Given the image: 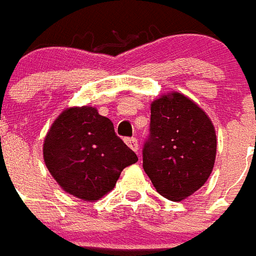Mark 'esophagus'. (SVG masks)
<instances>
[{"label":"esophagus","instance_id":"1","mask_svg":"<svg viewBox=\"0 0 256 256\" xmlns=\"http://www.w3.org/2000/svg\"><path fill=\"white\" fill-rule=\"evenodd\" d=\"M126 143L128 144V147H130L136 154H139V140L136 139V138H126Z\"/></svg>","mask_w":256,"mask_h":256}]
</instances>
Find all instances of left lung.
<instances>
[{"label":"left lung","mask_w":256,"mask_h":256,"mask_svg":"<svg viewBox=\"0 0 256 256\" xmlns=\"http://www.w3.org/2000/svg\"><path fill=\"white\" fill-rule=\"evenodd\" d=\"M216 132L206 113L184 94L151 104L143 168L163 197L180 201L208 180L216 159Z\"/></svg>","instance_id":"8db88e82"}]
</instances>
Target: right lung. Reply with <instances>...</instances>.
Returning <instances> with one entry per match:
<instances>
[{"label": "right lung", "mask_w": 256, "mask_h": 256, "mask_svg": "<svg viewBox=\"0 0 256 256\" xmlns=\"http://www.w3.org/2000/svg\"><path fill=\"white\" fill-rule=\"evenodd\" d=\"M48 172L67 193L94 201L114 188L138 156L96 108H68L54 121L43 146Z\"/></svg>", "instance_id": "add662e5"}]
</instances>
